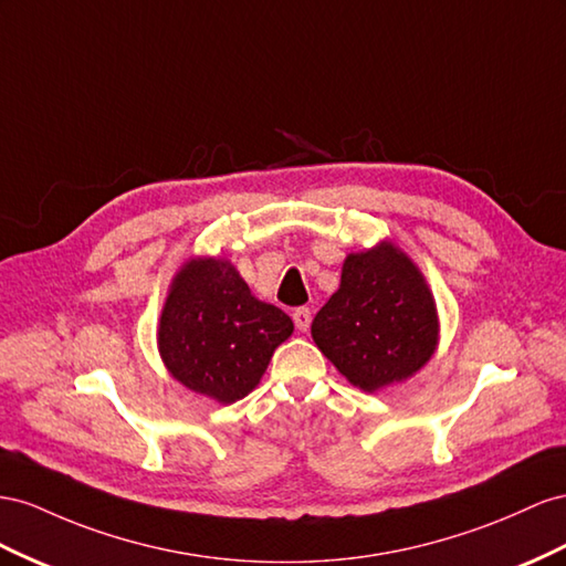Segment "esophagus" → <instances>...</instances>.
I'll use <instances>...</instances> for the list:
<instances>
[{
  "label": "esophagus",
  "mask_w": 566,
  "mask_h": 566,
  "mask_svg": "<svg viewBox=\"0 0 566 566\" xmlns=\"http://www.w3.org/2000/svg\"><path fill=\"white\" fill-rule=\"evenodd\" d=\"M293 321H295V326H297V331H310V324H312V312H310V307H300V310H295L293 312Z\"/></svg>",
  "instance_id": "esophagus-1"
}]
</instances>
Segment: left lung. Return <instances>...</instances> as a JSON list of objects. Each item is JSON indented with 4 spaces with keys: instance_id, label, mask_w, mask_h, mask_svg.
Masks as SVG:
<instances>
[{
    "instance_id": "8db88e82",
    "label": "left lung",
    "mask_w": 566,
    "mask_h": 566,
    "mask_svg": "<svg viewBox=\"0 0 566 566\" xmlns=\"http://www.w3.org/2000/svg\"><path fill=\"white\" fill-rule=\"evenodd\" d=\"M429 283L390 240L349 252L340 287L312 321V338L349 384L378 392L415 376L438 347Z\"/></svg>"
}]
</instances>
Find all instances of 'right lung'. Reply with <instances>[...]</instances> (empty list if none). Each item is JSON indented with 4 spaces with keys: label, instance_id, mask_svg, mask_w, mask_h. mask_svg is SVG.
<instances>
[{
    "label": "right lung",
    "instance_id": "1",
    "mask_svg": "<svg viewBox=\"0 0 566 566\" xmlns=\"http://www.w3.org/2000/svg\"><path fill=\"white\" fill-rule=\"evenodd\" d=\"M293 331V318L254 297L228 259L190 256L169 285L157 347L180 386L231 405L259 386Z\"/></svg>",
    "mask_w": 566,
    "mask_h": 566
}]
</instances>
